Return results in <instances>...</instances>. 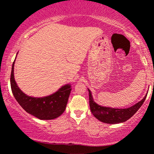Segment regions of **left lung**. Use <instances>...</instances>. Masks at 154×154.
<instances>
[{
    "label": "left lung",
    "mask_w": 154,
    "mask_h": 154,
    "mask_svg": "<svg viewBox=\"0 0 154 154\" xmlns=\"http://www.w3.org/2000/svg\"><path fill=\"white\" fill-rule=\"evenodd\" d=\"M89 91V104H90L91 111L92 114L97 118L99 121L105 124H119L124 123L129 120L130 118L137 112V111L140 109L142 104L145 102L146 99L147 94L142 99L134 105L131 107L125 108V109H118V108H112L107 107H102L99 105L94 101L92 94L91 91Z\"/></svg>",
    "instance_id": "8db88e82"
}]
</instances>
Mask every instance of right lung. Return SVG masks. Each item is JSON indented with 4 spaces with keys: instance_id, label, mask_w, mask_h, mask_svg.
Wrapping results in <instances>:
<instances>
[{
    "instance_id": "obj_1",
    "label": "right lung",
    "mask_w": 154,
    "mask_h": 154,
    "mask_svg": "<svg viewBox=\"0 0 154 154\" xmlns=\"http://www.w3.org/2000/svg\"><path fill=\"white\" fill-rule=\"evenodd\" d=\"M14 61L11 68L10 82L13 95L20 105L27 112L40 120L55 119L63 114L72 90L70 84L62 86L50 96L37 98L26 95L20 90L14 80Z\"/></svg>"
}]
</instances>
